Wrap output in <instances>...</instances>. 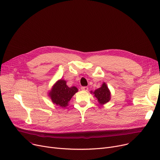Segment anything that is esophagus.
Listing matches in <instances>:
<instances>
[{"label":"esophagus","instance_id":"1","mask_svg":"<svg viewBox=\"0 0 160 160\" xmlns=\"http://www.w3.org/2000/svg\"><path fill=\"white\" fill-rule=\"evenodd\" d=\"M81 90L83 91H88V88L87 87H81Z\"/></svg>","mask_w":160,"mask_h":160}]
</instances>
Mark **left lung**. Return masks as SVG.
Wrapping results in <instances>:
<instances>
[{"label": "left lung", "mask_w": 160, "mask_h": 160, "mask_svg": "<svg viewBox=\"0 0 160 160\" xmlns=\"http://www.w3.org/2000/svg\"><path fill=\"white\" fill-rule=\"evenodd\" d=\"M93 94L101 104H105L110 99V93L105 83H103L101 88L93 92Z\"/></svg>", "instance_id": "8db88e82"}]
</instances>
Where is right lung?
<instances>
[{
	"instance_id": "right-lung-1",
	"label": "right lung",
	"mask_w": 160,
	"mask_h": 160,
	"mask_svg": "<svg viewBox=\"0 0 160 160\" xmlns=\"http://www.w3.org/2000/svg\"><path fill=\"white\" fill-rule=\"evenodd\" d=\"M78 90L75 87H68L66 84V81L61 79L54 84L50 93V96L54 104L65 107L68 105V101Z\"/></svg>"
}]
</instances>
